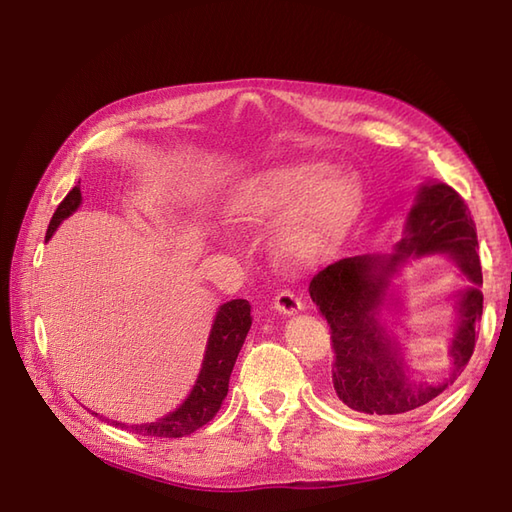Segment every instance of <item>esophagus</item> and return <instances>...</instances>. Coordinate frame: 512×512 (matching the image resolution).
<instances>
[{"label":"esophagus","mask_w":512,"mask_h":512,"mask_svg":"<svg viewBox=\"0 0 512 512\" xmlns=\"http://www.w3.org/2000/svg\"><path fill=\"white\" fill-rule=\"evenodd\" d=\"M275 308L281 314H297L299 310H303V301L292 290H281L275 297Z\"/></svg>","instance_id":"esophagus-1"}]
</instances>
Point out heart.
Here are the masks:
<instances>
[{"mask_svg": "<svg viewBox=\"0 0 512 512\" xmlns=\"http://www.w3.org/2000/svg\"><path fill=\"white\" fill-rule=\"evenodd\" d=\"M323 162L270 169L248 182L228 213L235 222L259 224L284 215L277 250L290 262L312 264L341 244L361 209V184L350 176H330Z\"/></svg>", "mask_w": 512, "mask_h": 512, "instance_id": "heart-1", "label": "heart"}]
</instances>
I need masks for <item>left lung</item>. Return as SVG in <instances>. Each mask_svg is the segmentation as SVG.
<instances>
[{
    "instance_id": "1",
    "label": "left lung",
    "mask_w": 512,
    "mask_h": 512,
    "mask_svg": "<svg viewBox=\"0 0 512 512\" xmlns=\"http://www.w3.org/2000/svg\"><path fill=\"white\" fill-rule=\"evenodd\" d=\"M449 252L474 286L459 300L461 323L450 346L447 379L411 377L393 337L377 317L388 277L411 254ZM482 266L469 206L449 184H424L411 206L405 237L389 257L356 255L323 268L310 281L332 334L334 396L352 411L396 418L440 396L458 378L475 350V328L482 319Z\"/></svg>"
}]
</instances>
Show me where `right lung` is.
<instances>
[{"mask_svg":"<svg viewBox=\"0 0 512 512\" xmlns=\"http://www.w3.org/2000/svg\"><path fill=\"white\" fill-rule=\"evenodd\" d=\"M79 204H81V189L74 187L57 206V211H54L46 239L52 237V233L57 231V226L65 220V217L79 209ZM250 323H253V317H250V303L246 299L226 301L215 314L209 343H206L200 376L195 380L187 400H184L176 411L167 413L165 418H160L156 422H147V424L114 422L116 427L143 433V436H151V438H182L204 427V424L213 420L215 413L220 411L222 402L228 394V380H231L233 365L246 341ZM94 416H99V413H94Z\"/></svg>","mask_w":512,"mask_h":512,"instance_id":"1","label":"right lung"}]
</instances>
